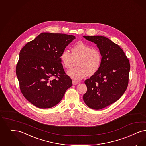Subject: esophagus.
Instances as JSON below:
<instances>
[{
	"mask_svg": "<svg viewBox=\"0 0 146 146\" xmlns=\"http://www.w3.org/2000/svg\"><path fill=\"white\" fill-rule=\"evenodd\" d=\"M72 82H73V85H77V84H78L79 83V82H77V81H75V80H73Z\"/></svg>",
	"mask_w": 146,
	"mask_h": 146,
	"instance_id": "1",
	"label": "esophagus"
}]
</instances>
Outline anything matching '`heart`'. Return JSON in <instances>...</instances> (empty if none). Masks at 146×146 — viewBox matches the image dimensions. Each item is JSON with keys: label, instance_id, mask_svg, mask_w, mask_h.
I'll return each instance as SVG.
<instances>
[{"label": "heart", "instance_id": "1", "mask_svg": "<svg viewBox=\"0 0 146 146\" xmlns=\"http://www.w3.org/2000/svg\"><path fill=\"white\" fill-rule=\"evenodd\" d=\"M60 59L67 70L72 68L76 61V67L67 72V74L75 80H80L88 75L94 76L99 70L102 55L98 49L82 42H79L71 48V52L64 50L61 52Z\"/></svg>", "mask_w": 146, "mask_h": 146}]
</instances>
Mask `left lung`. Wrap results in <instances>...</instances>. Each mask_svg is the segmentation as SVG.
Here are the masks:
<instances>
[{
  "instance_id": "8db88e82",
  "label": "left lung",
  "mask_w": 146,
  "mask_h": 146,
  "mask_svg": "<svg viewBox=\"0 0 146 146\" xmlns=\"http://www.w3.org/2000/svg\"><path fill=\"white\" fill-rule=\"evenodd\" d=\"M97 44L102 55L99 70L85 81L83 99L88 106L100 110L115 103L126 91L130 69L129 60L118 45L102 36H84Z\"/></svg>"
}]
</instances>
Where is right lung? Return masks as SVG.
Segmentation results:
<instances>
[{"label": "right lung", "mask_w": 146, "mask_h": 146, "mask_svg": "<svg viewBox=\"0 0 146 146\" xmlns=\"http://www.w3.org/2000/svg\"><path fill=\"white\" fill-rule=\"evenodd\" d=\"M75 38L73 35L43 33L21 50L16 69L20 90L36 107L47 109L56 105L72 86L60 55Z\"/></svg>", "instance_id": "obj_1"}]
</instances>
